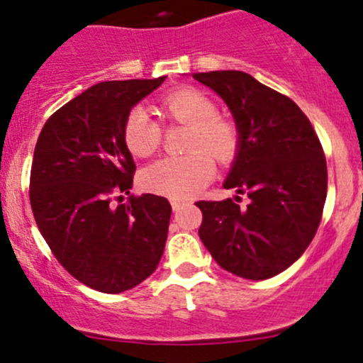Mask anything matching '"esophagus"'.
I'll use <instances>...</instances> for the list:
<instances>
[{
    "label": "esophagus",
    "instance_id": "obj_1",
    "mask_svg": "<svg viewBox=\"0 0 363 363\" xmlns=\"http://www.w3.org/2000/svg\"><path fill=\"white\" fill-rule=\"evenodd\" d=\"M170 205H172L174 211H179L182 206L186 205V201H182V199H172V201H170Z\"/></svg>",
    "mask_w": 363,
    "mask_h": 363
}]
</instances>
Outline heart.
<instances>
[{
    "label": "heart",
    "instance_id": "b5f03b06",
    "mask_svg": "<svg viewBox=\"0 0 363 363\" xmlns=\"http://www.w3.org/2000/svg\"><path fill=\"white\" fill-rule=\"evenodd\" d=\"M167 121L189 126L182 157H164L140 172V184L150 193L184 199L198 194L213 179L215 162L227 164L239 148V129L230 119L216 114V104L196 89L170 91L160 101ZM124 145L133 155L148 157L162 143V126L145 107L128 112L123 126Z\"/></svg>",
    "mask_w": 363,
    "mask_h": 363
}]
</instances>
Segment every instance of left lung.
<instances>
[{
	"instance_id": "left-lung-1",
	"label": "left lung",
	"mask_w": 363,
	"mask_h": 363,
	"mask_svg": "<svg viewBox=\"0 0 363 363\" xmlns=\"http://www.w3.org/2000/svg\"><path fill=\"white\" fill-rule=\"evenodd\" d=\"M230 109L239 148L225 189L247 194L198 201L199 239L227 272L266 280L285 272L314 239L328 191V169L311 121L291 99L244 72L194 73Z\"/></svg>"
}]
</instances>
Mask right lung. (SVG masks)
<instances>
[{"instance_id":"obj_1","label":"right lung","mask_w":363,"mask_h":363,"mask_svg":"<svg viewBox=\"0 0 363 363\" xmlns=\"http://www.w3.org/2000/svg\"><path fill=\"white\" fill-rule=\"evenodd\" d=\"M164 80L90 86L54 112L35 145L28 194L37 227L62 268L104 294L140 285L164 254L167 199L131 194L123 203L136 170L124 119Z\"/></svg>"}]
</instances>
